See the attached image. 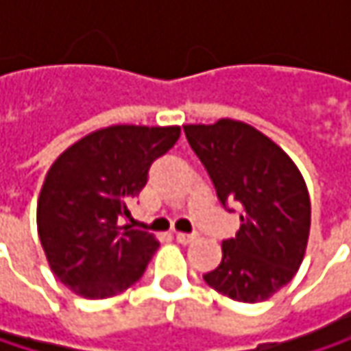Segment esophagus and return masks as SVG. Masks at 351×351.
I'll return each mask as SVG.
<instances>
[{
	"label": "esophagus",
	"instance_id": "1",
	"mask_svg": "<svg viewBox=\"0 0 351 351\" xmlns=\"http://www.w3.org/2000/svg\"><path fill=\"white\" fill-rule=\"evenodd\" d=\"M197 236L195 234H182V232H176V242L180 244H191Z\"/></svg>",
	"mask_w": 351,
	"mask_h": 351
}]
</instances>
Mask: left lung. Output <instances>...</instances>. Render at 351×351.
Masks as SVG:
<instances>
[{"instance_id":"8db88e82","label":"left lung","mask_w":351,"mask_h":351,"mask_svg":"<svg viewBox=\"0 0 351 351\" xmlns=\"http://www.w3.org/2000/svg\"><path fill=\"white\" fill-rule=\"evenodd\" d=\"M182 130L221 205L242 209L240 232L221 244V264L203 274L205 282L240 303L270 299L305 258L311 228L305 178L278 144L250 123L226 117Z\"/></svg>"}]
</instances>
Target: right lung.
Returning <instances> with one entry per match:
<instances>
[{
  "label": "right lung",
  "instance_id": "1",
  "mask_svg": "<svg viewBox=\"0 0 351 351\" xmlns=\"http://www.w3.org/2000/svg\"><path fill=\"white\" fill-rule=\"evenodd\" d=\"M178 136V125H109L52 162L38 197V236L50 270L75 295L115 297L144 274L158 240L121 217Z\"/></svg>",
  "mask_w": 351,
  "mask_h": 351
}]
</instances>
